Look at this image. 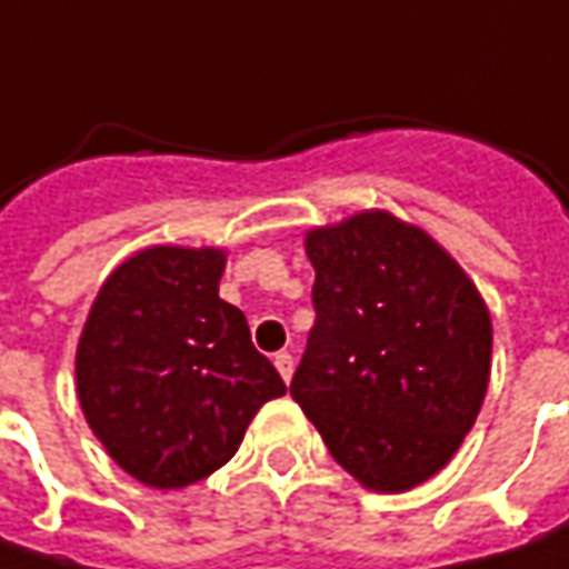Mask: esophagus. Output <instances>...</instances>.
<instances>
[{
    "label": "esophagus",
    "mask_w": 569,
    "mask_h": 569,
    "mask_svg": "<svg viewBox=\"0 0 569 569\" xmlns=\"http://www.w3.org/2000/svg\"><path fill=\"white\" fill-rule=\"evenodd\" d=\"M273 366H277V372H280V376H283V382H289V379H292V369H296V359L289 357V353H277V357H273Z\"/></svg>",
    "instance_id": "34e87169"
}]
</instances>
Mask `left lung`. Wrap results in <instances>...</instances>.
<instances>
[{
  "mask_svg": "<svg viewBox=\"0 0 569 569\" xmlns=\"http://www.w3.org/2000/svg\"><path fill=\"white\" fill-rule=\"evenodd\" d=\"M315 325L289 395L359 483L432 478L475 427L490 379V315L427 232L388 212L306 238Z\"/></svg>",
  "mask_w": 569,
  "mask_h": 569,
  "instance_id": "left-lung-1",
  "label": "left lung"
}]
</instances>
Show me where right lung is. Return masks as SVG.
<instances>
[{
	"mask_svg": "<svg viewBox=\"0 0 569 569\" xmlns=\"http://www.w3.org/2000/svg\"><path fill=\"white\" fill-rule=\"evenodd\" d=\"M226 254L149 248L101 286L76 357L88 427L137 481L171 490L236 456L286 391L244 315L219 299Z\"/></svg>",
	"mask_w": 569,
	"mask_h": 569,
	"instance_id": "obj_1",
	"label": "right lung"
}]
</instances>
